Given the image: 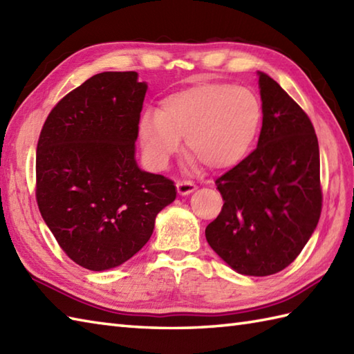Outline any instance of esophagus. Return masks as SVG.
<instances>
[{
  "mask_svg": "<svg viewBox=\"0 0 354 354\" xmlns=\"http://www.w3.org/2000/svg\"><path fill=\"white\" fill-rule=\"evenodd\" d=\"M176 189L179 194L185 196V194H190L196 190V185H194L192 181H187V179H181V181L176 183Z\"/></svg>",
  "mask_w": 354,
  "mask_h": 354,
  "instance_id": "1",
  "label": "esophagus"
}]
</instances>
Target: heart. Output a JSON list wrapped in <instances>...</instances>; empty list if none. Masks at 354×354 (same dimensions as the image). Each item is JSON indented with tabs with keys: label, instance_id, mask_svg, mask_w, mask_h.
Here are the masks:
<instances>
[{
	"label": "heart",
	"instance_id": "1",
	"mask_svg": "<svg viewBox=\"0 0 354 354\" xmlns=\"http://www.w3.org/2000/svg\"><path fill=\"white\" fill-rule=\"evenodd\" d=\"M261 118L260 100L250 89L202 84L165 97L160 111L145 112L140 140L152 162L164 165L185 137L187 152L207 169L221 171L250 153Z\"/></svg>",
	"mask_w": 354,
	"mask_h": 354
}]
</instances>
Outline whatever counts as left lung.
<instances>
[{
  "label": "left lung",
  "mask_w": 354,
  "mask_h": 354,
  "mask_svg": "<svg viewBox=\"0 0 354 354\" xmlns=\"http://www.w3.org/2000/svg\"><path fill=\"white\" fill-rule=\"evenodd\" d=\"M263 124L257 149L221 178L222 212L205 237L239 274L265 277L295 260L321 216L319 147L301 106L259 73Z\"/></svg>",
  "instance_id": "1"
}]
</instances>
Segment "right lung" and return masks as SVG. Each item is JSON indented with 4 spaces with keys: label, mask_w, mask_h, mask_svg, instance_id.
Returning a JSON list of instances; mask_svg holds the SVG:
<instances>
[{
    "label": "right lung",
    "mask_w": 354,
    "mask_h": 354,
    "mask_svg": "<svg viewBox=\"0 0 354 354\" xmlns=\"http://www.w3.org/2000/svg\"><path fill=\"white\" fill-rule=\"evenodd\" d=\"M135 71L95 74L51 109L36 147V202L79 266H120L147 243L176 198L171 179L138 169L135 140L147 85Z\"/></svg>",
    "instance_id": "obj_1"
}]
</instances>
